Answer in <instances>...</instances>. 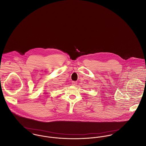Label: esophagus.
I'll use <instances>...</instances> for the list:
<instances>
[{
    "mask_svg": "<svg viewBox=\"0 0 146 146\" xmlns=\"http://www.w3.org/2000/svg\"><path fill=\"white\" fill-rule=\"evenodd\" d=\"M72 85H73V86H76V84H77V82H76V81H73V82H72Z\"/></svg>",
    "mask_w": 146,
    "mask_h": 146,
    "instance_id": "34e87169",
    "label": "esophagus"
}]
</instances>
